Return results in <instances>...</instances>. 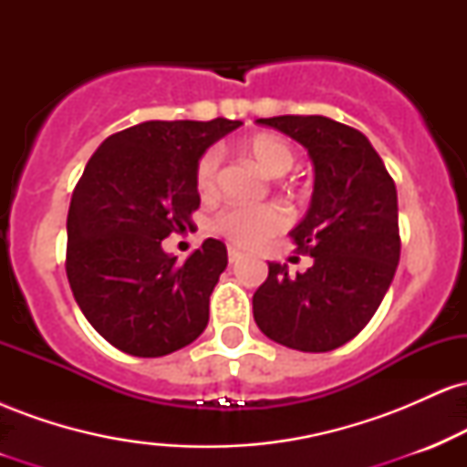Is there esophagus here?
I'll return each instance as SVG.
<instances>
[{
	"label": "esophagus",
	"instance_id": "1",
	"mask_svg": "<svg viewBox=\"0 0 467 467\" xmlns=\"http://www.w3.org/2000/svg\"><path fill=\"white\" fill-rule=\"evenodd\" d=\"M241 259V252L237 248H233V245H228V261L230 264H234V261Z\"/></svg>",
	"mask_w": 467,
	"mask_h": 467
}]
</instances>
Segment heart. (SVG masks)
I'll use <instances>...</instances> for the list:
<instances>
[{
    "instance_id": "1",
    "label": "heart",
    "mask_w": 467,
    "mask_h": 467,
    "mask_svg": "<svg viewBox=\"0 0 467 467\" xmlns=\"http://www.w3.org/2000/svg\"><path fill=\"white\" fill-rule=\"evenodd\" d=\"M244 153L272 178H281L292 169L294 147L276 133H254L241 144ZM219 158L217 149H208L195 164V189L202 197H213L219 184ZM289 215L281 203H261V206H228L213 217L211 226L217 234L226 237L230 244L241 248H256L275 237L287 226Z\"/></svg>"
}]
</instances>
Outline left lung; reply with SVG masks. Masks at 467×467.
Wrapping results in <instances>:
<instances>
[{
  "label": "left lung",
  "mask_w": 467,
  "mask_h": 467,
  "mask_svg": "<svg viewBox=\"0 0 467 467\" xmlns=\"http://www.w3.org/2000/svg\"><path fill=\"white\" fill-rule=\"evenodd\" d=\"M307 149L316 182L307 217L289 233L307 272L267 264L252 296L259 329L296 351H334L356 337L393 281L400 264L398 191L367 136L325 116L259 118Z\"/></svg>",
  "instance_id": "obj_1"
}]
</instances>
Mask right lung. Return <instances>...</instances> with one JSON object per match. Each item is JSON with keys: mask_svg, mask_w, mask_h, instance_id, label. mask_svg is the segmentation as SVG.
<instances>
[{"mask_svg": "<svg viewBox=\"0 0 467 467\" xmlns=\"http://www.w3.org/2000/svg\"><path fill=\"white\" fill-rule=\"evenodd\" d=\"M239 125L149 120L107 138L85 166L67 211L66 272L80 312L116 349L162 358L206 329L226 245L206 239L178 261L162 239L195 226L197 160Z\"/></svg>", "mask_w": 467, "mask_h": 467, "instance_id": "1", "label": "right lung"}]
</instances>
